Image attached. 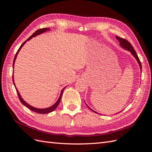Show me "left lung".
<instances>
[{"mask_svg":"<svg viewBox=\"0 0 152 152\" xmlns=\"http://www.w3.org/2000/svg\"><path fill=\"white\" fill-rule=\"evenodd\" d=\"M116 39L118 40L119 44H120V45L122 47V48H123V49H126V50H128V51H129V52L131 53V54L132 55V56H134V58L136 59V61H137V63L139 64V66H140V70H141V68H141V62H140V59H139L138 56H137V54H136V51H135V50L134 49V48H133V47L132 46V45L130 44L129 42H128V41H127V40L122 39V38H121V37H119L116 36ZM86 105L87 106V107H88V105H87V104H86ZM88 107L89 108V107ZM90 108L93 112H95V113H98V112H96L94 111L93 110H92L91 108ZM118 113H119V112H118Z\"/></svg>","mask_w":152,"mask_h":152,"instance_id":"obj_1","label":"left lung"}]
</instances>
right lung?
<instances>
[{
	"instance_id": "1",
	"label": "right lung",
	"mask_w": 152,
	"mask_h": 152,
	"mask_svg": "<svg viewBox=\"0 0 152 152\" xmlns=\"http://www.w3.org/2000/svg\"><path fill=\"white\" fill-rule=\"evenodd\" d=\"M49 30H50V29H49V28H42V29H39V30H37V31L35 32V33H34L33 34H32V35L30 37L25 41V42H23V44H21V45L20 46V48H19V49L18 50V51H17V53H16V55H15V58H14L13 64H12L13 68H14V66H15V61H16V57H17V55H18V53L20 52V49H21V48H22L23 46V45L26 42V41H28V40H30L31 39H32V37H36L37 35H40V34H43L44 32H45V31H49ZM12 81H13L14 85H15V88H16V91H17V93H18V98H19L21 103L23 104V105H25V107H26L27 108H28L30 110H31V111H33V112H36V113H40V114H46V113H50V112H52L53 111H54V110L57 108V107L59 105V103H60V101H61V96H62V94H63V91H64V89H65V87H66V86L65 87H64V88L61 90L60 95H59V97L58 99L57 100V102H56V103H55L53 105H52L51 107H49V108H37L34 107H32V106L30 105L29 104L25 102V101H24L23 99V98H21V95H20V93H19V91H18V90L17 89L16 87V86H15V81H14V74H12Z\"/></svg>"
}]
</instances>
